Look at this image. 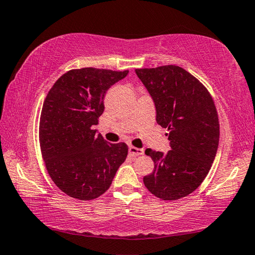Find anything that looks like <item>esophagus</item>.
Segmentation results:
<instances>
[{
  "instance_id": "obj_1",
  "label": "esophagus",
  "mask_w": 255,
  "mask_h": 255,
  "mask_svg": "<svg viewBox=\"0 0 255 255\" xmlns=\"http://www.w3.org/2000/svg\"><path fill=\"white\" fill-rule=\"evenodd\" d=\"M143 149H140V148H136L133 146H130L129 147V154H130L131 156H140V155H143Z\"/></svg>"
}]
</instances>
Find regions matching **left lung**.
Masks as SVG:
<instances>
[{"label":"left lung","instance_id":"obj_1","mask_svg":"<svg viewBox=\"0 0 255 255\" xmlns=\"http://www.w3.org/2000/svg\"><path fill=\"white\" fill-rule=\"evenodd\" d=\"M156 107V122L168 129L170 150L146 149L155 168L143 177L148 191L164 201L193 193L210 172L220 139L214 101L206 88L177 66L136 69Z\"/></svg>","mask_w":255,"mask_h":255}]
</instances>
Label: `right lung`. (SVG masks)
I'll return each instance as SVG.
<instances>
[{"instance_id": "1", "label": "right lung", "mask_w": 255, "mask_h": 255, "mask_svg": "<svg viewBox=\"0 0 255 255\" xmlns=\"http://www.w3.org/2000/svg\"><path fill=\"white\" fill-rule=\"evenodd\" d=\"M128 70L82 68L64 73L48 92L39 139L48 173L63 193L81 201L99 197L128 154L125 142L110 143L92 126L105 110L107 90Z\"/></svg>"}]
</instances>
